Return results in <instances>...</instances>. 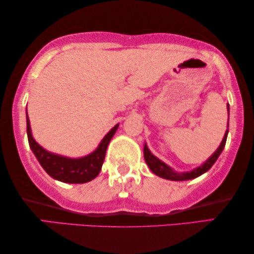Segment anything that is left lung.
Instances as JSON below:
<instances>
[{
  "instance_id": "obj_1",
  "label": "left lung",
  "mask_w": 254,
  "mask_h": 254,
  "mask_svg": "<svg viewBox=\"0 0 254 254\" xmlns=\"http://www.w3.org/2000/svg\"><path fill=\"white\" fill-rule=\"evenodd\" d=\"M227 109H228V113H229V104L227 105ZM227 127H229V123H228ZM228 133H229V130L227 129V130H225L223 140H222L220 147L216 149V151H215L214 154L211 155L210 157L203 163V164H201L200 166H197V168H195V169L190 170V171H187V172H177V171H175V170H173L171 166L165 164L164 162H162L161 159L152 155L151 151L149 150L147 143H145L144 147H143V156H144L145 163L148 164L149 169H150L156 176L161 177V178H164V179H168V180H173V182H183V180H190V179L197 178L199 176L203 175L204 172H207L208 170H209L211 166L214 165V163L216 162L218 156L221 155V152L223 151V149H224L225 142H227V137H228Z\"/></svg>"
}]
</instances>
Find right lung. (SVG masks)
<instances>
[{
  "instance_id": "1",
  "label": "right lung",
  "mask_w": 254,
  "mask_h": 254,
  "mask_svg": "<svg viewBox=\"0 0 254 254\" xmlns=\"http://www.w3.org/2000/svg\"><path fill=\"white\" fill-rule=\"evenodd\" d=\"M118 127H119V124L116 125L104 136L98 147L91 154L86 155L84 157L70 158L47 151L46 149H44L38 142H36L32 136L30 120L26 111V131L31 150H32L45 171L53 179L62 183L84 184L95 179L99 175L100 170H102L107 145L112 140L113 135L116 134Z\"/></svg>"
}]
</instances>
